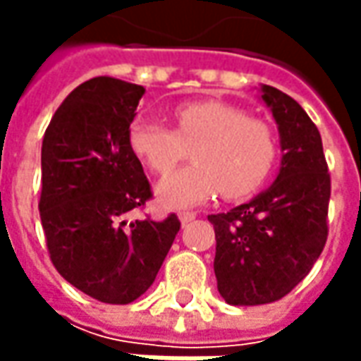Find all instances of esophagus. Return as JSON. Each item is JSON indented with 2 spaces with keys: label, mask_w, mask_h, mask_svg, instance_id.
<instances>
[{
  "label": "esophagus",
  "mask_w": 361,
  "mask_h": 361,
  "mask_svg": "<svg viewBox=\"0 0 361 361\" xmlns=\"http://www.w3.org/2000/svg\"><path fill=\"white\" fill-rule=\"evenodd\" d=\"M195 216H197V213H180V215H178V219H180V223L185 225V223H190Z\"/></svg>",
  "instance_id": "34e87169"
}]
</instances>
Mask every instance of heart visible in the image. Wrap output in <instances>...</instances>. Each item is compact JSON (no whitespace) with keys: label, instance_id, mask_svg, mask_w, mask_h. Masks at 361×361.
I'll return each instance as SVG.
<instances>
[{"label":"heart","instance_id":"1","mask_svg":"<svg viewBox=\"0 0 361 361\" xmlns=\"http://www.w3.org/2000/svg\"><path fill=\"white\" fill-rule=\"evenodd\" d=\"M176 128L150 118H136L128 128V146L157 174H171L195 146V166L164 178L159 201L185 209L213 199H245L263 187L277 159L275 132L265 120L247 116L223 100H195L174 108Z\"/></svg>","mask_w":361,"mask_h":361}]
</instances>
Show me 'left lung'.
Here are the masks:
<instances>
[{
  "label": "left lung",
  "instance_id": "8db88e82",
  "mask_svg": "<svg viewBox=\"0 0 361 361\" xmlns=\"http://www.w3.org/2000/svg\"><path fill=\"white\" fill-rule=\"evenodd\" d=\"M261 98L279 128V174L253 201L209 215L216 239V287L231 305L285 298L312 271L327 241L331 180L319 130L281 90L263 86Z\"/></svg>",
  "mask_w": 361,
  "mask_h": 361
}]
</instances>
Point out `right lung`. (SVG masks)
Listing matches in <instances>:
<instances>
[{
	"instance_id": "obj_1",
	"label": "right lung",
	"mask_w": 361,
	"mask_h": 361,
	"mask_svg": "<svg viewBox=\"0 0 361 361\" xmlns=\"http://www.w3.org/2000/svg\"><path fill=\"white\" fill-rule=\"evenodd\" d=\"M145 88L92 78L72 92L42 142L39 216L49 259L68 283L102 303L126 305L157 279L180 229L178 216H124L152 197L128 128Z\"/></svg>"
}]
</instances>
